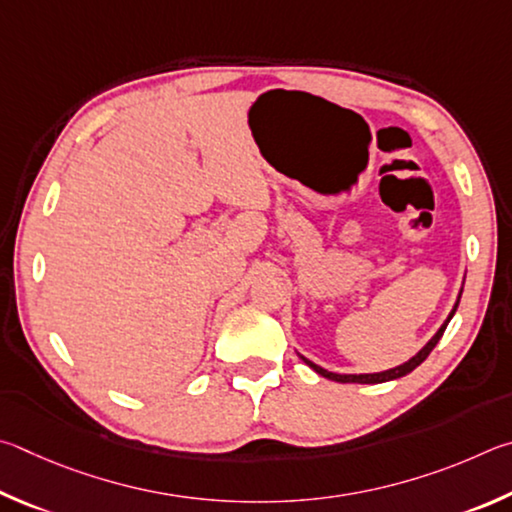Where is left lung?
I'll return each instance as SVG.
<instances>
[{
  "instance_id": "8db88e82",
  "label": "left lung",
  "mask_w": 512,
  "mask_h": 512,
  "mask_svg": "<svg viewBox=\"0 0 512 512\" xmlns=\"http://www.w3.org/2000/svg\"><path fill=\"white\" fill-rule=\"evenodd\" d=\"M463 292V290H461ZM461 292H459V297H456V303H454V308H452V312L450 315H447V319L443 321V326L436 330V335L429 339V342L420 348V351L414 355V357H409L407 362H402L400 366H393V369H389V371H380V373H333V371H328V369H324V366H319V364H315V362H310L308 357H303L301 353H299V357L303 362H306L312 371H317L319 375H324V378H328V380H335V382H342V384H346V382H357V384H380V382H389V380H398V378H402V375H407V373H411L416 369V366H420L423 364L425 360H427V355L434 351V346L438 344V339L443 337V333H445V328H447V324H450L452 321V317H454V312H456V308H459V301H461Z\"/></svg>"
}]
</instances>
